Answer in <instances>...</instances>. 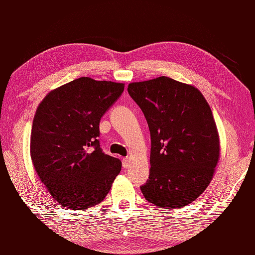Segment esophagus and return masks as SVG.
<instances>
[{"label":"esophagus","mask_w":255,"mask_h":255,"mask_svg":"<svg viewBox=\"0 0 255 255\" xmlns=\"http://www.w3.org/2000/svg\"><path fill=\"white\" fill-rule=\"evenodd\" d=\"M123 166L125 167V169H127V167L129 166V158H128V156H126V158L123 159Z\"/></svg>","instance_id":"1"}]
</instances>
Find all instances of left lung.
Here are the masks:
<instances>
[{
    "mask_svg": "<svg viewBox=\"0 0 255 255\" xmlns=\"http://www.w3.org/2000/svg\"><path fill=\"white\" fill-rule=\"evenodd\" d=\"M151 136L150 175L141 192L165 209L193 203L213 178L220 155L219 136L199 90L167 77L128 85Z\"/></svg>",
    "mask_w": 255,
    "mask_h": 255,
    "instance_id": "left-lung-1",
    "label": "left lung"
}]
</instances>
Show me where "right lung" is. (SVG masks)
I'll use <instances>...</instances> for the list:
<instances>
[{"instance_id": "add662e5", "label": "right lung", "mask_w": 255, "mask_h": 255, "mask_svg": "<svg viewBox=\"0 0 255 255\" xmlns=\"http://www.w3.org/2000/svg\"><path fill=\"white\" fill-rule=\"evenodd\" d=\"M125 84L88 77L52 90L32 122L30 156L48 192L70 210L101 203L122 162L100 145V122L124 92Z\"/></svg>"}]
</instances>
